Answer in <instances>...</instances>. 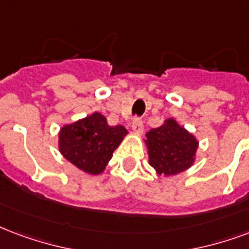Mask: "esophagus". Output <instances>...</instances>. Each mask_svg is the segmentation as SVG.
I'll return each mask as SVG.
<instances>
[{
	"instance_id": "obj_1",
	"label": "esophagus",
	"mask_w": 249,
	"mask_h": 249,
	"mask_svg": "<svg viewBox=\"0 0 249 249\" xmlns=\"http://www.w3.org/2000/svg\"><path fill=\"white\" fill-rule=\"evenodd\" d=\"M132 129L134 133H142L143 132V121L140 117H136L132 123Z\"/></svg>"
}]
</instances>
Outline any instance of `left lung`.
I'll use <instances>...</instances> for the list:
<instances>
[{"label": "left lung", "mask_w": 249, "mask_h": 249, "mask_svg": "<svg viewBox=\"0 0 249 249\" xmlns=\"http://www.w3.org/2000/svg\"><path fill=\"white\" fill-rule=\"evenodd\" d=\"M150 166L159 175H176L192 166L198 142L174 119L146 133Z\"/></svg>", "instance_id": "8db88e82"}]
</instances>
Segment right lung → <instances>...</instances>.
<instances>
[{
    "label": "right lung",
    "mask_w": 249,
    "mask_h": 249,
    "mask_svg": "<svg viewBox=\"0 0 249 249\" xmlns=\"http://www.w3.org/2000/svg\"><path fill=\"white\" fill-rule=\"evenodd\" d=\"M126 133L123 125L111 126L107 119L96 112L61 129L60 151L74 166L98 175L103 172Z\"/></svg>",
    "instance_id": "obj_1"
}]
</instances>
